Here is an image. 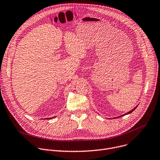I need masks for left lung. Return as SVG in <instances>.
<instances>
[{
	"instance_id": "obj_1",
	"label": "left lung",
	"mask_w": 160,
	"mask_h": 160,
	"mask_svg": "<svg viewBox=\"0 0 160 160\" xmlns=\"http://www.w3.org/2000/svg\"><path fill=\"white\" fill-rule=\"evenodd\" d=\"M138 107V105L136 106V107H134L132 109H131V111H129V112H128V113H125V114H124V115H121V116H119V117H116V118H118V117H123V116H125V115H128V114H130V113H131L133 111H134V110L135 109H136Z\"/></svg>"
}]
</instances>
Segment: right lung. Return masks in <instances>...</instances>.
<instances>
[{
    "instance_id": "right-lung-1",
    "label": "right lung",
    "mask_w": 160,
    "mask_h": 160,
    "mask_svg": "<svg viewBox=\"0 0 160 160\" xmlns=\"http://www.w3.org/2000/svg\"><path fill=\"white\" fill-rule=\"evenodd\" d=\"M55 117H54V118H55ZM51 118H47V119H51ZM45 119H47V118H45Z\"/></svg>"
}]
</instances>
